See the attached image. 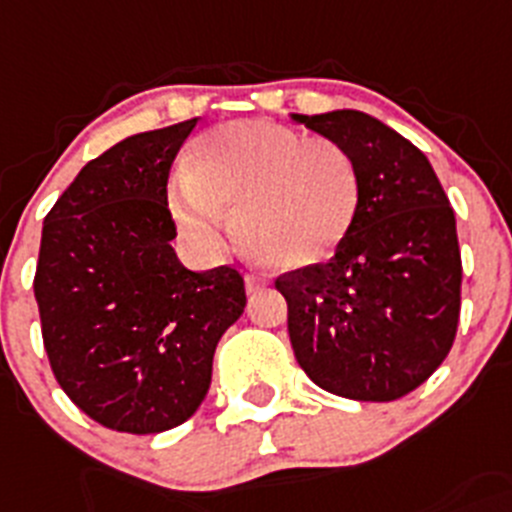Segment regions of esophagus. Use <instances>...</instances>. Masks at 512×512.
<instances>
[{
  "label": "esophagus",
  "mask_w": 512,
  "mask_h": 512,
  "mask_svg": "<svg viewBox=\"0 0 512 512\" xmlns=\"http://www.w3.org/2000/svg\"><path fill=\"white\" fill-rule=\"evenodd\" d=\"M265 285H267V278L265 275H260V272H247L245 275L247 293H257V290H262Z\"/></svg>",
  "instance_id": "1"
}]
</instances>
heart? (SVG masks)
<instances>
[{
    "mask_svg": "<svg viewBox=\"0 0 512 512\" xmlns=\"http://www.w3.org/2000/svg\"><path fill=\"white\" fill-rule=\"evenodd\" d=\"M361 207V174L343 143L272 121H237L202 138L171 209L204 250L224 242V209L262 260L308 267L341 247Z\"/></svg>",
    "mask_w": 512,
    "mask_h": 512,
    "instance_id": "heart-1",
    "label": "heart"
}]
</instances>
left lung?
Masks as SVG:
<instances>
[{
    "label": "left lung",
    "instance_id": "left-lung-1",
    "mask_svg": "<svg viewBox=\"0 0 512 512\" xmlns=\"http://www.w3.org/2000/svg\"><path fill=\"white\" fill-rule=\"evenodd\" d=\"M343 143L361 207L331 260L275 280L300 369L331 394L394 401L442 364L460 323L455 212L427 156L358 111L293 116Z\"/></svg>",
    "mask_w": 512,
    "mask_h": 512
}]
</instances>
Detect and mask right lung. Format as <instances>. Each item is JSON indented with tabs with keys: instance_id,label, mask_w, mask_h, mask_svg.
<instances>
[{
	"instance_id": "add662e5",
	"label": "right lung",
	"mask_w": 512,
	"mask_h": 512,
	"mask_svg": "<svg viewBox=\"0 0 512 512\" xmlns=\"http://www.w3.org/2000/svg\"><path fill=\"white\" fill-rule=\"evenodd\" d=\"M197 118L88 161L42 227L35 300L57 384L116 432L156 434L204 401L222 333L242 315L232 265L186 270L166 181Z\"/></svg>"
}]
</instances>
